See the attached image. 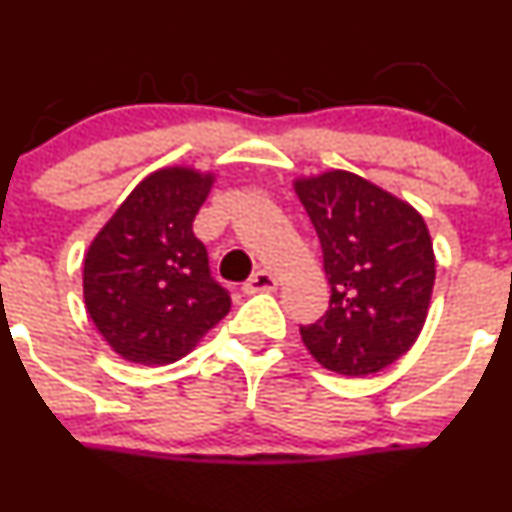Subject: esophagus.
I'll list each match as a JSON object with an SVG mask.
<instances>
[{"label":"esophagus","mask_w":512,"mask_h":512,"mask_svg":"<svg viewBox=\"0 0 512 512\" xmlns=\"http://www.w3.org/2000/svg\"><path fill=\"white\" fill-rule=\"evenodd\" d=\"M278 286V278L273 276L271 271H266V268H261V271H256L254 276L249 278V281L244 283V291L246 293H258V291H273V288Z\"/></svg>","instance_id":"esophagus-1"}]
</instances>
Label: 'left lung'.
<instances>
[{
    "label": "left lung",
    "instance_id": "1",
    "mask_svg": "<svg viewBox=\"0 0 512 512\" xmlns=\"http://www.w3.org/2000/svg\"><path fill=\"white\" fill-rule=\"evenodd\" d=\"M323 251L331 303L301 326L311 356L341 376H371L411 351L428 318L435 254L408 201L343 169L293 181Z\"/></svg>",
    "mask_w": 512,
    "mask_h": 512
}]
</instances>
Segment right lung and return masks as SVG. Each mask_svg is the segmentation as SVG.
Segmentation results:
<instances>
[{
    "label": "right lung",
    "instance_id": "1",
    "mask_svg": "<svg viewBox=\"0 0 512 512\" xmlns=\"http://www.w3.org/2000/svg\"><path fill=\"white\" fill-rule=\"evenodd\" d=\"M214 179L191 166L154 171L86 251V313L126 361H179L231 311L226 288L211 278L206 246L194 236Z\"/></svg>",
    "mask_w": 512,
    "mask_h": 512
}]
</instances>
